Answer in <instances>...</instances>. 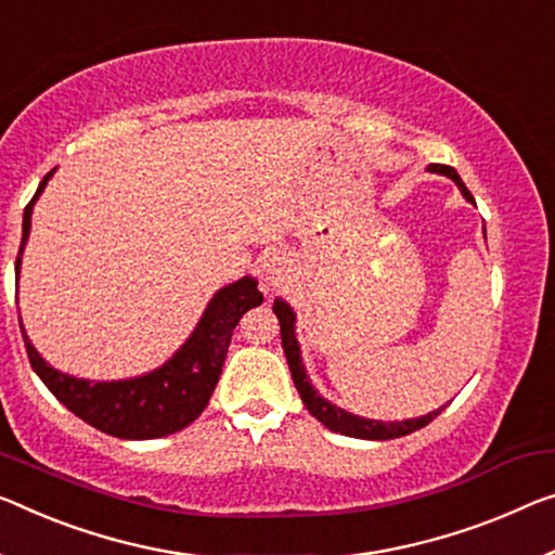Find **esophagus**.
I'll list each match as a JSON object with an SVG mask.
<instances>
[{
	"instance_id": "obj_1",
	"label": "esophagus",
	"mask_w": 555,
	"mask_h": 555,
	"mask_svg": "<svg viewBox=\"0 0 555 555\" xmlns=\"http://www.w3.org/2000/svg\"><path fill=\"white\" fill-rule=\"evenodd\" d=\"M287 266H289V260L283 250H272L260 260V272H262V280H266L268 289L283 280V275L287 272Z\"/></svg>"
}]
</instances>
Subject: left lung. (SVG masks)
I'll use <instances>...</instances> for the list:
<instances>
[{"label":"left lung","instance_id":"left-lung-1","mask_svg":"<svg viewBox=\"0 0 555 555\" xmlns=\"http://www.w3.org/2000/svg\"><path fill=\"white\" fill-rule=\"evenodd\" d=\"M429 170H431V173H439V176L451 178V181L456 183V189L462 191L464 198L468 203H474V195L468 193V189L464 185L462 178H459V173H456L454 168L434 164V166H429ZM474 206H476V203H474ZM272 312H275L278 320H280V335H283V349H285L289 372H293L295 387H297V391H300V397H302V404L307 406V412H310L318 422L325 424L330 431L345 434V437H354V439H370V441L397 439V437H406V434L422 429V426H426L431 420H437V416L441 414V409H447V406H439V409H434V412H429V414L414 416V420L379 422V420H364V416H357L352 412H347V409H339L337 404L327 402V399L322 397L318 389H314L310 377H307V370H305V362H302V352H300V343H297V335H295V322H297L295 320V310L283 300V297H275Z\"/></svg>","mask_w":555,"mask_h":555}]
</instances>
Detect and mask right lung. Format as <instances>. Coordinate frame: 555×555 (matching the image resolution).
Masks as SVG:
<instances>
[{"label": "right lung", "instance_id": "add662e5", "mask_svg": "<svg viewBox=\"0 0 555 555\" xmlns=\"http://www.w3.org/2000/svg\"><path fill=\"white\" fill-rule=\"evenodd\" d=\"M54 173L56 168H51L44 181L39 183L29 206L24 208L22 245L20 255H16V283H20L24 245L29 241L34 203L44 193L49 178ZM260 302L262 293L258 289V280L250 275L220 287L203 310L198 325L170 360L153 372L141 374V377L111 382L81 379L54 370L31 345L22 320L20 325L34 372L69 412L91 424L93 429L111 434V437L158 439L181 431L198 420L218 385L220 372H223L235 325L250 307H258Z\"/></svg>", "mask_w": 555, "mask_h": 555}]
</instances>
